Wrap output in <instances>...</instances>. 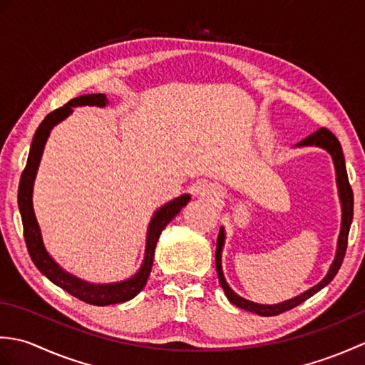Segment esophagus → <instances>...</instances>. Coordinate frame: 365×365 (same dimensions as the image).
I'll return each instance as SVG.
<instances>
[{"instance_id":"34e87169","label":"esophagus","mask_w":365,"mask_h":365,"mask_svg":"<svg viewBox=\"0 0 365 365\" xmlns=\"http://www.w3.org/2000/svg\"><path fill=\"white\" fill-rule=\"evenodd\" d=\"M210 192H212V188H200V195H202V196H208V195H210Z\"/></svg>"}]
</instances>
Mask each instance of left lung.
<instances>
[{"mask_svg":"<svg viewBox=\"0 0 365 365\" xmlns=\"http://www.w3.org/2000/svg\"><path fill=\"white\" fill-rule=\"evenodd\" d=\"M298 145H319L327 149L331 155L332 160H334V166H336V173H337V187H339V195H340V202H342V227H340V235H339V242H337V254L336 259L332 262V265L328 271V274L324 276L322 282L317 284L312 289H309L307 292L301 293L299 297L292 298L285 302H281V304H273V306H267V304H257V302L247 301L230 289L227 285L226 279L222 276V269H221V250H222V243H224V230H220L218 235V242H216V254H215V260H216V273H218L220 284L222 287L224 293L229 298L232 304H235L238 307L245 309V311H250L254 314H259L263 317H273L279 315L282 312L290 311V309L297 307L301 302H304L312 297L314 293L322 290L324 285H328L334 276L337 274V271L342 265L345 252H346V245H348V232H350V226L353 221V190L351 185L348 182V174H346V168H345V158H344V152H342V145H340L339 139L334 136V133H331L328 128H319L315 133L309 135L307 138L302 139Z\"/></svg>","mask_w":365,"mask_h":365,"instance_id":"1","label":"left lung"}]
</instances>
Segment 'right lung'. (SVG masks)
Returning a JSON list of instances; mask_svg holds the SVG:
<instances>
[{
	"mask_svg": "<svg viewBox=\"0 0 365 365\" xmlns=\"http://www.w3.org/2000/svg\"><path fill=\"white\" fill-rule=\"evenodd\" d=\"M106 103L108 98L105 94L80 96L76 98H72L71 102H67L64 106L58 108V110H54L46 115L36 130L33 143H31L26 166L23 169L19 185V208L23 222V235H25V242L28 252L31 255V260L34 262L37 269L48 277L53 284H56L67 293H71L72 297L94 306L118 304V302L128 301L131 298H135L136 294L144 289L147 277H149L153 265L155 246H157L161 230L168 226L169 221L173 220L174 216L182 210V207L187 205L190 200L188 195H183L180 197L170 200V202H168L165 207H161L160 210L153 215L149 232H147L144 262L138 273L131 279H127V281L106 285L84 282L81 279L66 273V271L50 257V254L46 252L42 243L41 229H38V224L36 221V215L33 210V185L46 138H48L50 130L56 125L58 122L66 119L67 115L72 113L73 106H105Z\"/></svg>",
	"mask_w": 365,
	"mask_h": 365,
	"instance_id": "1",
	"label": "right lung"
}]
</instances>
